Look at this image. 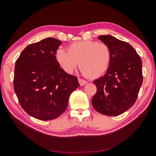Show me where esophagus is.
<instances>
[{
    "label": "esophagus",
    "mask_w": 156,
    "mask_h": 156,
    "mask_svg": "<svg viewBox=\"0 0 156 156\" xmlns=\"http://www.w3.org/2000/svg\"><path fill=\"white\" fill-rule=\"evenodd\" d=\"M78 82L81 86L85 85V84L87 83V81L85 80H83V79H82V78H78Z\"/></svg>",
    "instance_id": "1"
}]
</instances>
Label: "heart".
Returning <instances> with one entry per match:
<instances>
[{
  "mask_svg": "<svg viewBox=\"0 0 156 156\" xmlns=\"http://www.w3.org/2000/svg\"><path fill=\"white\" fill-rule=\"evenodd\" d=\"M56 56L57 61L67 73H73L79 62V68L84 76L96 78L109 69L112 51L105 43L83 41L70 44L68 51L58 49Z\"/></svg>",
  "mask_w": 156,
  "mask_h": 156,
  "instance_id": "obj_1",
  "label": "heart"
}]
</instances>
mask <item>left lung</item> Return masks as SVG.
Instances as JSON below:
<instances>
[{
	"label": "left lung",
	"mask_w": 156,
	"mask_h": 156,
	"mask_svg": "<svg viewBox=\"0 0 156 156\" xmlns=\"http://www.w3.org/2000/svg\"><path fill=\"white\" fill-rule=\"evenodd\" d=\"M112 51V60L104 76L95 80L97 91L91 100L95 110L115 116L125 112L136 101L143 80L142 60L133 47L110 35L99 36Z\"/></svg>",
	"instance_id": "1"
}]
</instances>
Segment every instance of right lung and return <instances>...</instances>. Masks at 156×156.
Segmentation results:
<instances>
[{
	"mask_svg": "<svg viewBox=\"0 0 156 156\" xmlns=\"http://www.w3.org/2000/svg\"><path fill=\"white\" fill-rule=\"evenodd\" d=\"M62 42L47 38L29 44L16 61L14 89L20 106L29 115L51 120L67 108L72 92L80 84L66 73L56 54Z\"/></svg>",
	"mask_w": 156,
	"mask_h": 156,
	"instance_id": "obj_1",
	"label": "right lung"
}]
</instances>
